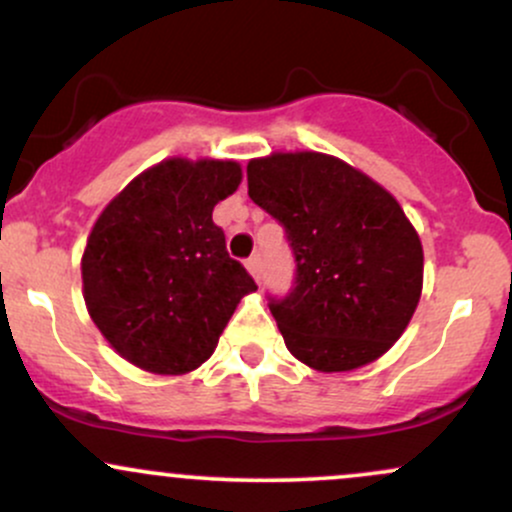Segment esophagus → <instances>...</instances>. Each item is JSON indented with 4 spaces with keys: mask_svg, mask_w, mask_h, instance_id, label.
<instances>
[{
    "mask_svg": "<svg viewBox=\"0 0 512 512\" xmlns=\"http://www.w3.org/2000/svg\"><path fill=\"white\" fill-rule=\"evenodd\" d=\"M245 267L250 269V274L255 276V281H257V284H260V281H262V262H260V257H257V255L248 257V260H245Z\"/></svg>",
    "mask_w": 512,
    "mask_h": 512,
    "instance_id": "1",
    "label": "esophagus"
}]
</instances>
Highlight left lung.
I'll return each instance as SVG.
<instances>
[{"instance_id": "8db88e82", "label": "left lung", "mask_w": 512, "mask_h": 512, "mask_svg": "<svg viewBox=\"0 0 512 512\" xmlns=\"http://www.w3.org/2000/svg\"><path fill=\"white\" fill-rule=\"evenodd\" d=\"M248 195L284 228L296 274L269 298L298 361L337 373L383 356L409 325L424 250L390 192L339 158L274 154L248 163Z\"/></svg>"}]
</instances>
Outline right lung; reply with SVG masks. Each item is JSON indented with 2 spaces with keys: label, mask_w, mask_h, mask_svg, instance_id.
<instances>
[{
  "label": "right lung",
  "mask_w": 512,
  "mask_h": 512,
  "mask_svg": "<svg viewBox=\"0 0 512 512\" xmlns=\"http://www.w3.org/2000/svg\"><path fill=\"white\" fill-rule=\"evenodd\" d=\"M238 185L233 161L170 158L129 182L93 226L81 260L88 313L134 366L161 375L202 366L257 289L211 219Z\"/></svg>",
  "instance_id": "add662e5"
}]
</instances>
